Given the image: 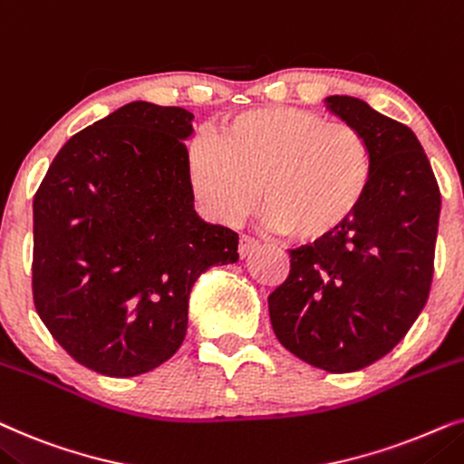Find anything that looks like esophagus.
I'll return each instance as SVG.
<instances>
[{"instance_id":"1","label":"esophagus","mask_w":464,"mask_h":464,"mask_svg":"<svg viewBox=\"0 0 464 464\" xmlns=\"http://www.w3.org/2000/svg\"><path fill=\"white\" fill-rule=\"evenodd\" d=\"M256 248H258L256 239H252V237H248V236L239 237V248H237V252H239V256H242V258L252 255V252H255Z\"/></svg>"}]
</instances>
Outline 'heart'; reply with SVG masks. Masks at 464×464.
I'll return each mask as SVG.
<instances>
[{
	"label": "heart",
	"instance_id": "heart-1",
	"mask_svg": "<svg viewBox=\"0 0 464 464\" xmlns=\"http://www.w3.org/2000/svg\"><path fill=\"white\" fill-rule=\"evenodd\" d=\"M188 174L201 208L222 225L255 212L263 188L267 225L318 244L367 199L373 154L345 122L301 108H258L222 122L216 141H195Z\"/></svg>",
	"mask_w": 464,
	"mask_h": 464
}]
</instances>
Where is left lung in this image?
<instances>
[{
    "label": "left lung",
    "instance_id": "8db88e82",
    "mask_svg": "<svg viewBox=\"0 0 464 464\" xmlns=\"http://www.w3.org/2000/svg\"><path fill=\"white\" fill-rule=\"evenodd\" d=\"M324 106L367 138L372 188L342 231L290 250L269 318L284 348L307 365L348 373L386 356L424 310L441 195L410 127L358 97L331 95Z\"/></svg>",
    "mask_w": 464,
    "mask_h": 464
}]
</instances>
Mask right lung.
<instances>
[{"instance_id": "add662e5", "label": "right lung", "mask_w": 464, "mask_h": 464, "mask_svg": "<svg viewBox=\"0 0 464 464\" xmlns=\"http://www.w3.org/2000/svg\"><path fill=\"white\" fill-rule=\"evenodd\" d=\"M193 112L131 102L65 141L34 197V301L57 343L110 378L176 354L197 277L237 233L195 212Z\"/></svg>"}]
</instances>
